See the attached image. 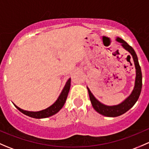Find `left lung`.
Returning <instances> with one entry per match:
<instances>
[{
  "instance_id": "obj_1",
  "label": "left lung",
  "mask_w": 149,
  "mask_h": 149,
  "mask_svg": "<svg viewBox=\"0 0 149 149\" xmlns=\"http://www.w3.org/2000/svg\"><path fill=\"white\" fill-rule=\"evenodd\" d=\"M116 40L120 42L122 46L131 54L133 58V61H134L135 67H136V81H135V86L132 93L125 100H124L123 102L119 104L114 105V106H107V105L100 102L91 94L89 88L87 87L90 100H91V104H92L94 109L97 112L104 115V116L113 117V118L120 116V115L125 113L136 104L137 100H139V97L141 94V88H142V73H141V69L140 67L139 60H138V57L136 52L131 46L129 45L125 41L122 40L120 37H118Z\"/></svg>"
}]
</instances>
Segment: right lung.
Returning <instances> with one entry per match:
<instances>
[{
	"instance_id": "add662e5",
	"label": "right lung",
	"mask_w": 149,
	"mask_h": 149,
	"mask_svg": "<svg viewBox=\"0 0 149 149\" xmlns=\"http://www.w3.org/2000/svg\"><path fill=\"white\" fill-rule=\"evenodd\" d=\"M70 79H69L68 80V81L66 82L65 86H64L61 95L59 96V97H58V100H56V102H55L53 104L51 105L50 107H49L45 109H43V110L39 111V112H29V111H26L24 110V109H20V108L18 107L16 105H15V106H16V107L21 112H22V113L27 115L29 117H31V118H37V119L48 118V117L52 116V115H55L57 112H59V111L61 110V108L63 107L64 104H65L66 101V99H67L69 90H70Z\"/></svg>"
}]
</instances>
